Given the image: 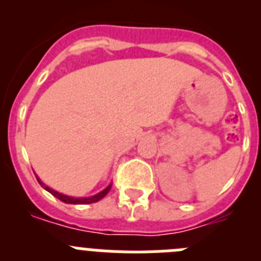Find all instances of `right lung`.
Returning <instances> with one entry per match:
<instances>
[{"label":"right lung","instance_id":"right-lung-1","mask_svg":"<svg viewBox=\"0 0 261 261\" xmlns=\"http://www.w3.org/2000/svg\"><path fill=\"white\" fill-rule=\"evenodd\" d=\"M36 179H38L39 184H40V186L43 187L45 191H48L49 193H52L55 197H57V199L61 200V201L65 202V204H93V202H96V201H99V200H102L103 197H105V196L110 192L111 187H112V184H110V186H108L107 188H105L102 192L96 193V195H94V196H90V197H70V196L62 195V193L57 192V191L52 190V188H49L48 186H45V184L43 183V181H41L38 176H36Z\"/></svg>","mask_w":261,"mask_h":261}]
</instances>
